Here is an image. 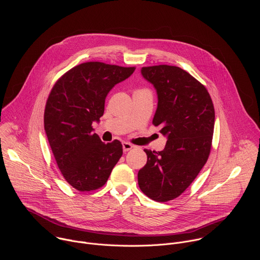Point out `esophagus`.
Here are the masks:
<instances>
[{"label":"esophagus","instance_id":"esophagus-1","mask_svg":"<svg viewBox=\"0 0 260 260\" xmlns=\"http://www.w3.org/2000/svg\"><path fill=\"white\" fill-rule=\"evenodd\" d=\"M122 148H123V151H124V152H127L128 150L133 149L134 146H133L131 143H127V142H123V143H122Z\"/></svg>","mask_w":260,"mask_h":260}]
</instances>
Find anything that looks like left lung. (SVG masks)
Instances as JSON below:
<instances>
[{"mask_svg":"<svg viewBox=\"0 0 260 260\" xmlns=\"http://www.w3.org/2000/svg\"><path fill=\"white\" fill-rule=\"evenodd\" d=\"M141 72L157 91L152 123L168 141L162 151L144 149L147 162L138 173V183L148 198L165 203L186 190L207 162L215 110L207 88L181 68L159 64Z\"/></svg>","mask_w":260,"mask_h":260,"instance_id":"1","label":"left lung"}]
</instances>
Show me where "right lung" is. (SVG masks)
Instances as JSON below:
<instances>
[{
  "label": "right lung",
  "instance_id": "obj_1",
  "mask_svg": "<svg viewBox=\"0 0 260 260\" xmlns=\"http://www.w3.org/2000/svg\"><path fill=\"white\" fill-rule=\"evenodd\" d=\"M135 67L87 61L72 68L54 83L44 111V128L60 173L81 192L101 188L122 155L118 140L103 143L92 122L104 114L112 87Z\"/></svg>",
  "mask_w": 260,
  "mask_h": 260
}]
</instances>
